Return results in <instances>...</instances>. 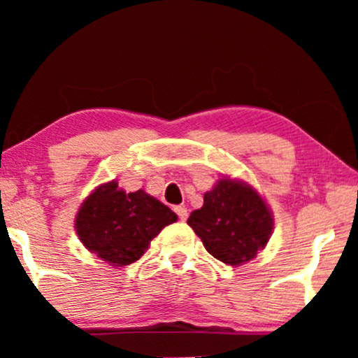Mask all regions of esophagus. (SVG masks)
I'll use <instances>...</instances> for the list:
<instances>
[{"instance_id":"esophagus-1","label":"esophagus","mask_w":358,"mask_h":358,"mask_svg":"<svg viewBox=\"0 0 358 358\" xmlns=\"http://www.w3.org/2000/svg\"><path fill=\"white\" fill-rule=\"evenodd\" d=\"M174 212L178 213V217H179L180 222H185V220H187V217H189L187 208H185V207H176Z\"/></svg>"}]
</instances>
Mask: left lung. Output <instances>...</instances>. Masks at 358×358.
I'll list each match as a JSON object with an SVG mask.
<instances>
[{
	"mask_svg": "<svg viewBox=\"0 0 358 358\" xmlns=\"http://www.w3.org/2000/svg\"><path fill=\"white\" fill-rule=\"evenodd\" d=\"M187 224L215 259L229 266L251 261L272 233V217L256 190L222 179L203 195Z\"/></svg>",
	"mask_w": 358,
	"mask_h": 358,
	"instance_id": "8db88e82",
	"label": "left lung"
}]
</instances>
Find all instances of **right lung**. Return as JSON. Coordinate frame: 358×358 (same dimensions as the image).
<instances>
[{"label": "right lung", "instance_id": "add662e5", "mask_svg": "<svg viewBox=\"0 0 358 358\" xmlns=\"http://www.w3.org/2000/svg\"><path fill=\"white\" fill-rule=\"evenodd\" d=\"M178 217L143 190L127 194L117 182L101 185L81 205L76 233L97 257L129 266L143 256L151 239Z\"/></svg>", "mask_w": 358, "mask_h": 358}]
</instances>
